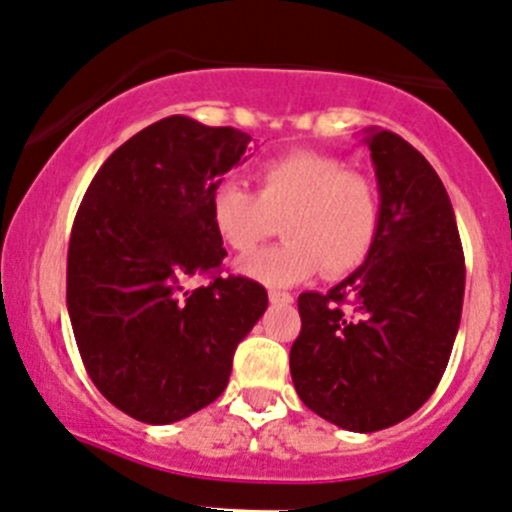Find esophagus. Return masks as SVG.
I'll use <instances>...</instances> for the list:
<instances>
[{
  "mask_svg": "<svg viewBox=\"0 0 512 512\" xmlns=\"http://www.w3.org/2000/svg\"><path fill=\"white\" fill-rule=\"evenodd\" d=\"M267 298H270V303H275V306H288V303H293V296L285 293V290H267Z\"/></svg>",
  "mask_w": 512,
  "mask_h": 512,
  "instance_id": "esophagus-1",
  "label": "esophagus"
}]
</instances>
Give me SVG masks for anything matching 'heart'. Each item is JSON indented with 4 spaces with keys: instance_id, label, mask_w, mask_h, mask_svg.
<instances>
[{
    "instance_id": "1",
    "label": "heart",
    "mask_w": 512,
    "mask_h": 512,
    "mask_svg": "<svg viewBox=\"0 0 512 512\" xmlns=\"http://www.w3.org/2000/svg\"><path fill=\"white\" fill-rule=\"evenodd\" d=\"M211 222L242 255L283 222L288 242L247 257L242 270L265 285H293L319 267L326 278L357 270L375 245L380 199L370 178L336 155L296 150L260 165L257 193L232 178L214 186Z\"/></svg>"
}]
</instances>
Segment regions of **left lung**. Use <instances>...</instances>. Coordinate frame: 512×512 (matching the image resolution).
I'll use <instances>...</instances> for the list:
<instances>
[{
  "label": "left lung",
  "mask_w": 512,
  "mask_h": 512,
  "mask_svg": "<svg viewBox=\"0 0 512 512\" xmlns=\"http://www.w3.org/2000/svg\"><path fill=\"white\" fill-rule=\"evenodd\" d=\"M380 227L362 265L329 293L298 296L290 347L296 393L357 434L395 426L439 385L464 303V252L436 170L388 130H367Z\"/></svg>",
  "instance_id": "8db88e82"
}]
</instances>
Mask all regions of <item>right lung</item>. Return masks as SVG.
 I'll use <instances>...</instances> for the list:
<instances>
[{"label":"right lung","mask_w":512,"mask_h":512,"mask_svg":"<svg viewBox=\"0 0 512 512\" xmlns=\"http://www.w3.org/2000/svg\"><path fill=\"white\" fill-rule=\"evenodd\" d=\"M250 140L165 117L109 155L78 206L66 273L73 336L99 393L142 423L214 403L267 308L260 283L219 275L227 250L211 222V191ZM193 274L212 283L188 291Z\"/></svg>","instance_id":"add662e5"}]
</instances>
